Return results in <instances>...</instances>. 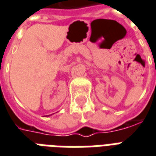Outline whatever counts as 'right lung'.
<instances>
[{
	"label": "right lung",
	"instance_id": "obj_1",
	"mask_svg": "<svg viewBox=\"0 0 156 156\" xmlns=\"http://www.w3.org/2000/svg\"><path fill=\"white\" fill-rule=\"evenodd\" d=\"M48 116H49V115H48Z\"/></svg>",
	"mask_w": 156,
	"mask_h": 156
}]
</instances>
